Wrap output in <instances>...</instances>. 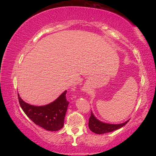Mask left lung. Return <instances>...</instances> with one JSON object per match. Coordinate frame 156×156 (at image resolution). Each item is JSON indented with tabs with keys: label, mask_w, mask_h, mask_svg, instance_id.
<instances>
[{
	"label": "left lung",
	"mask_w": 156,
	"mask_h": 156,
	"mask_svg": "<svg viewBox=\"0 0 156 156\" xmlns=\"http://www.w3.org/2000/svg\"><path fill=\"white\" fill-rule=\"evenodd\" d=\"M128 122L129 120L122 124H118V125L105 123L98 120L93 114V113L91 112V116L89 120V128L95 133L103 134L117 130V129L125 126Z\"/></svg>",
	"instance_id": "1"
}]
</instances>
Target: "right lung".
I'll return each mask as SVG.
<instances>
[{
  "mask_svg": "<svg viewBox=\"0 0 156 156\" xmlns=\"http://www.w3.org/2000/svg\"><path fill=\"white\" fill-rule=\"evenodd\" d=\"M66 93L67 91L63 92L51 103L38 107L26 103L18 94V97L21 108L29 118L42 128L55 131L60 130L64 126L65 116L69 105Z\"/></svg>",
  "mask_w": 156,
  "mask_h": 156,
  "instance_id": "add662e5",
  "label": "right lung"
}]
</instances>
